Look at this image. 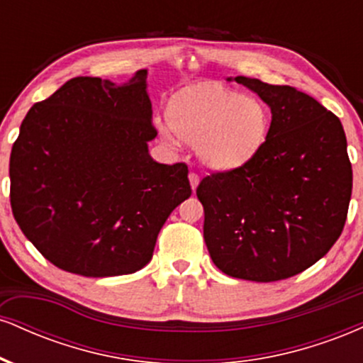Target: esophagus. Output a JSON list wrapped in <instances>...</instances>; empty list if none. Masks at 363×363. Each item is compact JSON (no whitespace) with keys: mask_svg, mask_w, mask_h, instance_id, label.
I'll return each mask as SVG.
<instances>
[{"mask_svg":"<svg viewBox=\"0 0 363 363\" xmlns=\"http://www.w3.org/2000/svg\"><path fill=\"white\" fill-rule=\"evenodd\" d=\"M189 182H191V187H193V191H194L199 184V174L189 172Z\"/></svg>","mask_w":363,"mask_h":363,"instance_id":"1","label":"esophagus"}]
</instances>
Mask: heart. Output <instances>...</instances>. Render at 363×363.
Here are the masks:
<instances>
[{
	"instance_id": "1",
	"label": "heart",
	"mask_w": 363,
	"mask_h": 363,
	"mask_svg": "<svg viewBox=\"0 0 363 363\" xmlns=\"http://www.w3.org/2000/svg\"><path fill=\"white\" fill-rule=\"evenodd\" d=\"M169 123L181 138L196 143L198 153L213 167H237L259 152L268 136V111L254 97L198 85L182 90L169 104ZM164 138L174 141L170 131Z\"/></svg>"
}]
</instances>
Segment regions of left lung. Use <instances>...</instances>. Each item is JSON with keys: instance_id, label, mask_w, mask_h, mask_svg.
<instances>
[{"instance_id": "obj_1", "label": "left lung", "mask_w": 363, "mask_h": 363, "mask_svg": "<svg viewBox=\"0 0 363 363\" xmlns=\"http://www.w3.org/2000/svg\"><path fill=\"white\" fill-rule=\"evenodd\" d=\"M272 109L251 160L211 172L196 196L215 266L259 283L306 272L338 240L352 198V164L341 121L289 85L237 77Z\"/></svg>"}]
</instances>
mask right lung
I'll return each mask as SVG.
<instances>
[{"mask_svg": "<svg viewBox=\"0 0 363 363\" xmlns=\"http://www.w3.org/2000/svg\"><path fill=\"white\" fill-rule=\"evenodd\" d=\"M147 69L124 85L66 82L25 116L10 155L20 230L65 272L104 278L147 266L160 228L191 196L187 165L158 164Z\"/></svg>", "mask_w": 363, "mask_h": 363, "instance_id": "right-lung-1", "label": "right lung"}]
</instances>
